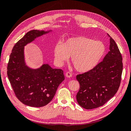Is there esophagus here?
I'll list each match as a JSON object with an SVG mask.
<instances>
[{
  "label": "esophagus",
  "instance_id": "1",
  "mask_svg": "<svg viewBox=\"0 0 131 131\" xmlns=\"http://www.w3.org/2000/svg\"><path fill=\"white\" fill-rule=\"evenodd\" d=\"M66 76L67 77V78H71L72 77V74L70 72H67L66 74Z\"/></svg>",
  "mask_w": 131,
  "mask_h": 131
}]
</instances>
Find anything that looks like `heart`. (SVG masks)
<instances>
[{
    "mask_svg": "<svg viewBox=\"0 0 131 131\" xmlns=\"http://www.w3.org/2000/svg\"><path fill=\"white\" fill-rule=\"evenodd\" d=\"M106 52L104 43L84 36L69 38L57 43L54 48L55 61L58 64L72 57V63L78 72L86 73L94 68L104 57Z\"/></svg>",
    "mask_w": 131,
    "mask_h": 131,
    "instance_id": "heart-1",
    "label": "heart"
}]
</instances>
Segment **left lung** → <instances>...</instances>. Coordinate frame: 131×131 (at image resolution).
Wrapping results in <instances>:
<instances>
[{
  "instance_id": "1",
  "label": "left lung",
  "mask_w": 131,
  "mask_h": 131,
  "mask_svg": "<svg viewBox=\"0 0 131 131\" xmlns=\"http://www.w3.org/2000/svg\"><path fill=\"white\" fill-rule=\"evenodd\" d=\"M108 36L110 50L103 61L89 72L76 77L80 84L77 100L86 109L103 105L119 88L123 69L122 56L115 41Z\"/></svg>"
}]
</instances>
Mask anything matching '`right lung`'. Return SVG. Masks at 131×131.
I'll use <instances>...</instances> for the list:
<instances>
[{
  "label": "right lung",
  "instance_id": "obj_1",
  "mask_svg": "<svg viewBox=\"0 0 131 131\" xmlns=\"http://www.w3.org/2000/svg\"><path fill=\"white\" fill-rule=\"evenodd\" d=\"M48 31L32 30L27 33L14 45L10 54L7 74L16 96L26 105L43 106L50 103L59 84L64 80L63 71L43 64L31 69L25 63L24 47Z\"/></svg>",
  "mask_w": 131,
  "mask_h": 131
}]
</instances>
